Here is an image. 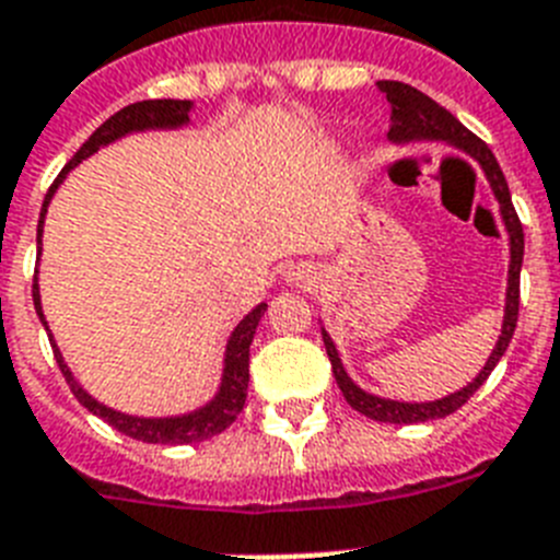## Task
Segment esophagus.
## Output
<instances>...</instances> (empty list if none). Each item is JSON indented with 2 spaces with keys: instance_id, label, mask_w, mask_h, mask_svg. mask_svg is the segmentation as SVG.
<instances>
[{
  "instance_id": "34e87169",
  "label": "esophagus",
  "mask_w": 560,
  "mask_h": 560,
  "mask_svg": "<svg viewBox=\"0 0 560 560\" xmlns=\"http://www.w3.org/2000/svg\"><path fill=\"white\" fill-rule=\"evenodd\" d=\"M284 281H288V284H299V288H307V284L316 281V270L307 265H293L284 272Z\"/></svg>"
}]
</instances>
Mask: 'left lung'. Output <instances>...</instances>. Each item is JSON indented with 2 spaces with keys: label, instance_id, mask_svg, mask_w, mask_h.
<instances>
[{
  "label": "left lung",
  "instance_id": "8db88e82",
  "mask_svg": "<svg viewBox=\"0 0 560 560\" xmlns=\"http://www.w3.org/2000/svg\"><path fill=\"white\" fill-rule=\"evenodd\" d=\"M384 93H387L389 102V142L396 144H416V142H441L453 150H462L469 159H476L478 167H481L483 178L492 190V199L498 205V213H501V222L506 230V242H510V267H506V293H504V322H501V332H498V341L492 347L490 359L483 361V368L478 370V375L467 387L455 389L450 396L435 398V401H396V398H384L368 393L364 387L352 382L350 373H347L345 361L338 355L336 341L330 338V332L322 327L324 347H327V355H330L332 375H336L338 389L345 393L347 404L352 410H359L361 416L373 418V421H384V424H421V421H432V418H444L450 412H455L462 404L469 401V396L481 387L490 373L495 370V364L501 361V355L506 352L512 341V332H515V324H518V281H521V265H524V230H521L518 215L512 208L510 187H506V178L498 167L492 150L478 139V136L469 133L462 121L455 119L447 107H441L439 102H432L427 93L416 91L412 84L404 82H378Z\"/></svg>",
  "mask_w": 560,
  "mask_h": 560
}]
</instances>
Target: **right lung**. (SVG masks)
Masks as SVG:
<instances>
[{"mask_svg":"<svg viewBox=\"0 0 560 560\" xmlns=\"http://www.w3.org/2000/svg\"><path fill=\"white\" fill-rule=\"evenodd\" d=\"M190 98H148V102H136V105L121 107L119 113H113L110 119L102 125V128L93 130V136L82 148L77 150V156L65 164V171L59 173V178L54 182V187L45 196V205H42L39 213V228H36V247H39L42 258V236H45V215H48L50 201H54L56 190L62 187V182L68 178V173L82 164L84 159H91L93 153H98L107 144L119 142L125 136L133 133H148V130H182L190 125L192 113ZM33 307H36V316H39L42 327L48 332L50 347H54L56 364L62 370L65 382L73 389V396L79 398L82 407L98 416L102 421L113 427V430L125 432L130 439L144 441V444H196V441L213 439L219 432L228 430L236 416L242 412L244 398H247V384H250V345L253 336H256V327L265 316L267 304H256V307L242 318V322L233 327L228 345H224V359H222V378H219V389L210 401H205L196 410L178 412V416H130V412H121L116 407H107L105 401L93 398L88 389L79 384V378L73 375V370L68 368L62 350L56 345L54 332L48 327V318H45V310H42V293H39V267H36V276H33Z\"/></svg>","mask_w":560,"mask_h":560,"instance_id":"obj_1","label":"right lung"}]
</instances>
